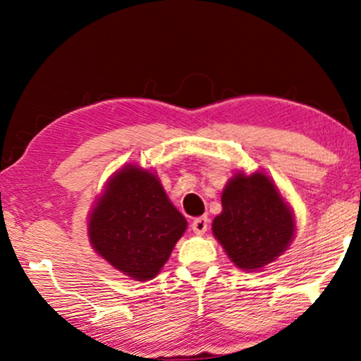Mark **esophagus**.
Wrapping results in <instances>:
<instances>
[{"label": "esophagus", "instance_id": "esophagus-1", "mask_svg": "<svg viewBox=\"0 0 361 361\" xmlns=\"http://www.w3.org/2000/svg\"><path fill=\"white\" fill-rule=\"evenodd\" d=\"M208 224H209V219L207 216H200V218H195L192 221V229L197 235H203L204 232L208 231Z\"/></svg>", "mask_w": 361, "mask_h": 361}]
</instances>
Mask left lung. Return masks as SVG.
Instances as JSON below:
<instances>
[{"mask_svg":"<svg viewBox=\"0 0 361 361\" xmlns=\"http://www.w3.org/2000/svg\"><path fill=\"white\" fill-rule=\"evenodd\" d=\"M221 203L213 234L237 268H263L289 247L295 221L269 177L237 173L227 182Z\"/></svg>","mask_w":361,"mask_h":361,"instance_id":"obj_1","label":"left lung"}]
</instances>
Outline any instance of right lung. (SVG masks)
<instances>
[{
    "instance_id": "1",
    "label": "right lung",
    "mask_w": 361,
    "mask_h": 361,
    "mask_svg": "<svg viewBox=\"0 0 361 361\" xmlns=\"http://www.w3.org/2000/svg\"><path fill=\"white\" fill-rule=\"evenodd\" d=\"M185 229L158 177L132 164L108 182L88 218L95 252L135 281L159 273Z\"/></svg>"
}]
</instances>
